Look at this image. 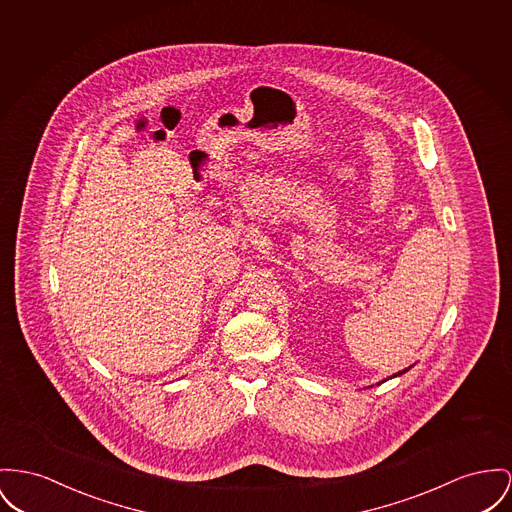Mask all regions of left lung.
I'll list each match as a JSON object with an SVG mask.
<instances>
[{"mask_svg":"<svg viewBox=\"0 0 512 512\" xmlns=\"http://www.w3.org/2000/svg\"><path fill=\"white\" fill-rule=\"evenodd\" d=\"M406 371H408V369H406ZM406 371H402V373H398V375H404V373H406Z\"/></svg>","mask_w":512,"mask_h":512,"instance_id":"left-lung-1","label":"left lung"}]
</instances>
